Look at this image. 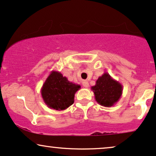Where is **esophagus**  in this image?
Returning <instances> with one entry per match:
<instances>
[{"instance_id": "34e87169", "label": "esophagus", "mask_w": 156, "mask_h": 156, "mask_svg": "<svg viewBox=\"0 0 156 156\" xmlns=\"http://www.w3.org/2000/svg\"><path fill=\"white\" fill-rule=\"evenodd\" d=\"M82 84H83V87H85V88L89 87V82H87V81H86V80L83 81Z\"/></svg>"}]
</instances>
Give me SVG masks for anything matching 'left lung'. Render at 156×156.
<instances>
[{"instance_id": "1", "label": "left lung", "mask_w": 156, "mask_h": 156, "mask_svg": "<svg viewBox=\"0 0 156 156\" xmlns=\"http://www.w3.org/2000/svg\"><path fill=\"white\" fill-rule=\"evenodd\" d=\"M97 102L102 106L110 108L118 102L122 94V86L113 79L108 72H105L91 87Z\"/></svg>"}]
</instances>
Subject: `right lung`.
Here are the masks:
<instances>
[{"label": "right lung", "mask_w": 156, "mask_h": 156, "mask_svg": "<svg viewBox=\"0 0 156 156\" xmlns=\"http://www.w3.org/2000/svg\"><path fill=\"white\" fill-rule=\"evenodd\" d=\"M81 88L80 84L71 82L57 71H51L41 90L43 100L48 108L64 110L74 102V94Z\"/></svg>", "instance_id": "obj_1"}]
</instances>
